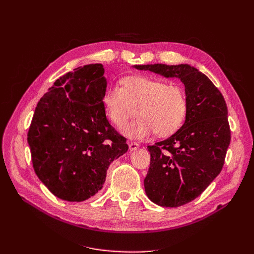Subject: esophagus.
I'll return each mask as SVG.
<instances>
[{"mask_svg":"<svg viewBox=\"0 0 254 254\" xmlns=\"http://www.w3.org/2000/svg\"><path fill=\"white\" fill-rule=\"evenodd\" d=\"M139 143H136V142H131V143H129V149L131 150V151H134V150H136L137 148H139Z\"/></svg>","mask_w":254,"mask_h":254,"instance_id":"34e87169","label":"esophagus"}]
</instances>
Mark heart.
<instances>
[{
  "label": "heart",
  "instance_id": "1",
  "mask_svg": "<svg viewBox=\"0 0 254 254\" xmlns=\"http://www.w3.org/2000/svg\"><path fill=\"white\" fill-rule=\"evenodd\" d=\"M107 118L122 128L135 110L136 120L123 128L131 139H144L155 132L158 136L175 133L187 119V93L178 83L147 76H129L121 81V88L111 86L103 95Z\"/></svg>",
  "mask_w": 254,
  "mask_h": 254
}]
</instances>
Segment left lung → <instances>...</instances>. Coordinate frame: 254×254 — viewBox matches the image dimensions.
<instances>
[{"mask_svg":"<svg viewBox=\"0 0 254 254\" xmlns=\"http://www.w3.org/2000/svg\"><path fill=\"white\" fill-rule=\"evenodd\" d=\"M134 67L166 78L177 77L186 88V122L168 139L147 146L150 166L144 188L158 205L177 207L189 203L210 186L224 166L231 141L225 98L207 76L189 64Z\"/></svg>","mask_w":254,"mask_h":254,"instance_id":"obj_1","label":"left lung"}]
</instances>
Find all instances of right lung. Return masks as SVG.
I'll return each mask as SVG.
<instances>
[{"label": "right lung", "mask_w": 254, "mask_h": 254, "mask_svg": "<svg viewBox=\"0 0 254 254\" xmlns=\"http://www.w3.org/2000/svg\"><path fill=\"white\" fill-rule=\"evenodd\" d=\"M101 64L74 68L38 103L27 142L38 178L63 200L80 202L101 190L113 160L128 150L107 119Z\"/></svg>", "instance_id": "1"}]
</instances>
